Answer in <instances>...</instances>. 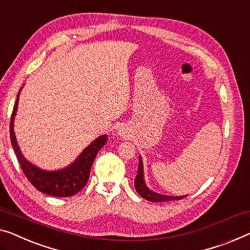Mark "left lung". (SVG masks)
<instances>
[{"label": "left lung", "instance_id": "left-lung-1", "mask_svg": "<svg viewBox=\"0 0 250 250\" xmlns=\"http://www.w3.org/2000/svg\"><path fill=\"white\" fill-rule=\"evenodd\" d=\"M135 188L137 192L139 193L141 197L146 199L150 202H165V201H174V200H181L185 196H169V195H162L158 193H155L149 189L146 184H145L144 180V165L143 159L139 158V166H138V173L135 180Z\"/></svg>", "mask_w": 250, "mask_h": 250}]
</instances>
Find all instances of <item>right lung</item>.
I'll list each match as a JSON object with an SVG mask.
<instances>
[{
    "instance_id": "obj_1",
    "label": "right lung",
    "mask_w": 250,
    "mask_h": 250,
    "mask_svg": "<svg viewBox=\"0 0 250 250\" xmlns=\"http://www.w3.org/2000/svg\"><path fill=\"white\" fill-rule=\"evenodd\" d=\"M19 95H20V92L18 93L17 101L13 106L12 117H11L10 138L22 172L24 173L25 177L28 178L30 183L35 186L38 191L44 193V194L57 197L75 195L86 185L89 177V170H91V167L100 149L106 144L107 136L103 135L99 137L98 139H95L89 146L84 149L76 161L70 164L66 168L51 170V172L40 169L39 167L32 165L31 163H29L23 157V155L20 151V148L18 146L16 135H14L13 121L18 110Z\"/></svg>"
}]
</instances>
